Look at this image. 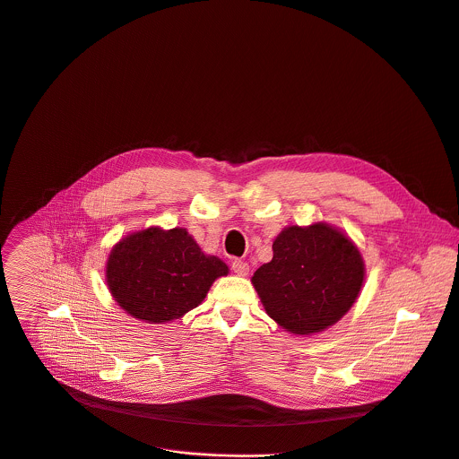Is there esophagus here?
<instances>
[{"instance_id": "34e87169", "label": "esophagus", "mask_w": 459, "mask_h": 459, "mask_svg": "<svg viewBox=\"0 0 459 459\" xmlns=\"http://www.w3.org/2000/svg\"><path fill=\"white\" fill-rule=\"evenodd\" d=\"M232 270H234V273H238V275H248V264L245 263V261H241V259H234L232 261Z\"/></svg>"}]
</instances>
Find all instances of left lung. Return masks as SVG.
I'll use <instances>...</instances> for the list:
<instances>
[{
  "instance_id": "left-lung-1",
  "label": "left lung",
  "mask_w": 459,
  "mask_h": 459,
  "mask_svg": "<svg viewBox=\"0 0 459 459\" xmlns=\"http://www.w3.org/2000/svg\"><path fill=\"white\" fill-rule=\"evenodd\" d=\"M270 263L252 284L264 312L286 332L314 335L341 321L355 304L366 268L357 245L328 223L279 232Z\"/></svg>"
}]
</instances>
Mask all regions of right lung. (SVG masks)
Here are the masks:
<instances>
[{
    "label": "right lung",
    "instance_id": "obj_1",
    "mask_svg": "<svg viewBox=\"0 0 459 459\" xmlns=\"http://www.w3.org/2000/svg\"><path fill=\"white\" fill-rule=\"evenodd\" d=\"M227 273L229 266L202 252L180 227L133 232L111 248L106 263V282L118 307L149 325L184 317Z\"/></svg>",
    "mask_w": 459,
    "mask_h": 459
}]
</instances>
